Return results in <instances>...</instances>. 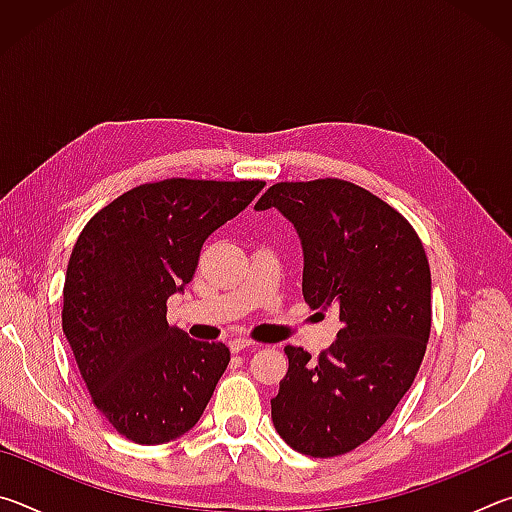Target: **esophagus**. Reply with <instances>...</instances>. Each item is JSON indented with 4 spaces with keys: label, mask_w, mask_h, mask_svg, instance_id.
<instances>
[{
    "label": "esophagus",
    "mask_w": 512,
    "mask_h": 512,
    "mask_svg": "<svg viewBox=\"0 0 512 512\" xmlns=\"http://www.w3.org/2000/svg\"><path fill=\"white\" fill-rule=\"evenodd\" d=\"M255 348H257V343L255 341H248V339L230 341V352L232 354H239V352H244V350H255Z\"/></svg>",
    "instance_id": "1"
}]
</instances>
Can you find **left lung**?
I'll list each match as a JSON object with an SVG mask.
<instances>
[{
    "label": "left lung",
    "instance_id": "left-lung-1",
    "mask_svg": "<svg viewBox=\"0 0 512 512\" xmlns=\"http://www.w3.org/2000/svg\"><path fill=\"white\" fill-rule=\"evenodd\" d=\"M277 207L296 225L311 309H336L341 329L311 359L287 345L289 370L271 415L300 454H348L379 431L409 391L431 332V271L413 225L348 180L277 183L255 210Z\"/></svg>",
    "mask_w": 512,
    "mask_h": 512
}]
</instances>
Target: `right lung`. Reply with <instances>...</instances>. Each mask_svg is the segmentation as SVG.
<instances>
[{
	"instance_id": "add662e5",
	"label": "right lung",
	"mask_w": 512,
	"mask_h": 512,
	"mask_svg": "<svg viewBox=\"0 0 512 512\" xmlns=\"http://www.w3.org/2000/svg\"><path fill=\"white\" fill-rule=\"evenodd\" d=\"M264 180L167 178L128 189L76 239L63 332L92 404L121 436L160 445L201 418L230 363L223 343L167 323V300L196 271L203 241L262 192Z\"/></svg>"
}]
</instances>
